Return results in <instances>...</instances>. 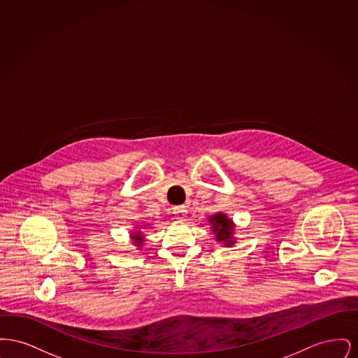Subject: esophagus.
Instances as JSON below:
<instances>
[{
	"label": "esophagus",
	"mask_w": 358,
	"mask_h": 358,
	"mask_svg": "<svg viewBox=\"0 0 358 358\" xmlns=\"http://www.w3.org/2000/svg\"><path fill=\"white\" fill-rule=\"evenodd\" d=\"M187 210L185 206H176L174 208V215L177 216V219H184L187 216Z\"/></svg>",
	"instance_id": "esophagus-1"
}]
</instances>
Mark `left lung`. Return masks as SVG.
I'll use <instances>...</instances> for the list:
<instances>
[{
    "instance_id": "left-lung-1",
    "label": "left lung",
    "mask_w": 358,
    "mask_h": 358,
    "mask_svg": "<svg viewBox=\"0 0 358 358\" xmlns=\"http://www.w3.org/2000/svg\"><path fill=\"white\" fill-rule=\"evenodd\" d=\"M210 222L213 224V231L217 234V240L219 241H227V244H234L232 238V232H234V225L229 219L225 217V215L217 213L215 215Z\"/></svg>"
}]
</instances>
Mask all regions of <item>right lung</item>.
I'll return each instance as SVG.
<instances>
[{"instance_id": "1", "label": "right lung", "mask_w": 358, "mask_h": 358, "mask_svg": "<svg viewBox=\"0 0 358 358\" xmlns=\"http://www.w3.org/2000/svg\"><path fill=\"white\" fill-rule=\"evenodd\" d=\"M134 238H136V240H138V241H136V243H138V244H139V243H141V241H142V236H141V235H136V236H134Z\"/></svg>"}]
</instances>
